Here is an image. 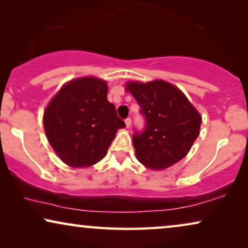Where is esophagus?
<instances>
[{
	"label": "esophagus",
	"mask_w": 248,
	"mask_h": 248,
	"mask_svg": "<svg viewBox=\"0 0 248 248\" xmlns=\"http://www.w3.org/2000/svg\"><path fill=\"white\" fill-rule=\"evenodd\" d=\"M125 124H126V127H130L131 124H132V120L130 117H127L126 120H125Z\"/></svg>",
	"instance_id": "obj_1"
}]
</instances>
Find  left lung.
<instances>
[{
    "mask_svg": "<svg viewBox=\"0 0 248 248\" xmlns=\"http://www.w3.org/2000/svg\"><path fill=\"white\" fill-rule=\"evenodd\" d=\"M126 89L140 105L143 131L132 135L138 160L151 169H165L188 154L199 137L202 117L178 88L162 80L128 82Z\"/></svg>",
    "mask_w": 248,
    "mask_h": 248,
    "instance_id": "left-lung-1",
    "label": "left lung"
}]
</instances>
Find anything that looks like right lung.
Wrapping results in <instances>:
<instances>
[{"mask_svg": "<svg viewBox=\"0 0 248 248\" xmlns=\"http://www.w3.org/2000/svg\"><path fill=\"white\" fill-rule=\"evenodd\" d=\"M107 83L81 78L66 83L44 113L46 137L57 155L72 167H88L107 154L125 123L107 99Z\"/></svg>", "mask_w": 248, "mask_h": 248, "instance_id": "obj_1", "label": "right lung"}]
</instances>
